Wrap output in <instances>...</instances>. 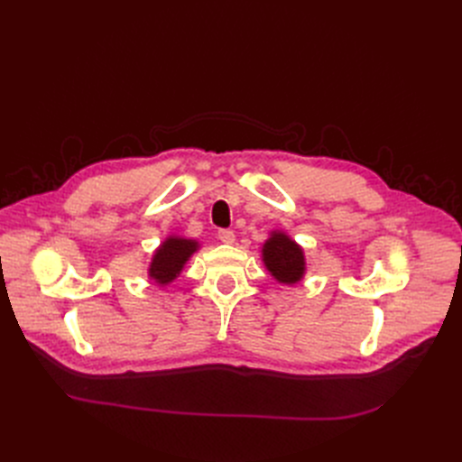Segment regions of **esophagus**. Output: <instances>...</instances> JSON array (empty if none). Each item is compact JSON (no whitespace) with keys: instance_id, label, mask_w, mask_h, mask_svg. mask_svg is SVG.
Segmentation results:
<instances>
[{"instance_id":"esophagus-1","label":"esophagus","mask_w":462,"mask_h":462,"mask_svg":"<svg viewBox=\"0 0 462 462\" xmlns=\"http://www.w3.org/2000/svg\"><path fill=\"white\" fill-rule=\"evenodd\" d=\"M218 239L223 241V244H226V245H232L234 241H236V234L232 232V230H218Z\"/></svg>"}]
</instances>
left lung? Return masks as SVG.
Masks as SVG:
<instances>
[{"instance_id":"left-lung-1","label":"left lung","mask_w":462,"mask_h":462,"mask_svg":"<svg viewBox=\"0 0 462 462\" xmlns=\"http://www.w3.org/2000/svg\"><path fill=\"white\" fill-rule=\"evenodd\" d=\"M262 262L270 275L284 286H294L307 273V258L303 247L284 230H270L262 245Z\"/></svg>"}]
</instances>
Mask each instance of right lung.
I'll list each match as a JSON object with an SVG mask.
<instances>
[{
    "label": "right lung",
    "mask_w": 462,
    "mask_h": 462,
    "mask_svg": "<svg viewBox=\"0 0 462 462\" xmlns=\"http://www.w3.org/2000/svg\"><path fill=\"white\" fill-rule=\"evenodd\" d=\"M200 247L202 245L199 239L178 234L166 236L152 254V260L148 263V279L159 286L174 282L181 275L185 263L194 253L200 251Z\"/></svg>",
    "instance_id": "right-lung-1"
}]
</instances>
